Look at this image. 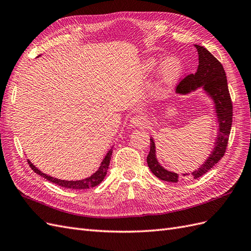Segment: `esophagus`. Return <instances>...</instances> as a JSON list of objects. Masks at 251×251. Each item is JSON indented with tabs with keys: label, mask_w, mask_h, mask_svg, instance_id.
<instances>
[{
	"label": "esophagus",
	"mask_w": 251,
	"mask_h": 251,
	"mask_svg": "<svg viewBox=\"0 0 251 251\" xmlns=\"http://www.w3.org/2000/svg\"><path fill=\"white\" fill-rule=\"evenodd\" d=\"M130 126L132 127H143L147 126V119L141 115H136L130 120Z\"/></svg>",
	"instance_id": "34e87169"
}]
</instances>
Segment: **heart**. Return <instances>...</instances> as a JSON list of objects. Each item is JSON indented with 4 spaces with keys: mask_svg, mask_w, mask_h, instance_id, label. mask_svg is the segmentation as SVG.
Instances as JSON below:
<instances>
[{
    "mask_svg": "<svg viewBox=\"0 0 251 251\" xmlns=\"http://www.w3.org/2000/svg\"><path fill=\"white\" fill-rule=\"evenodd\" d=\"M160 65V59L150 58L144 60L141 69L144 73H153ZM183 72V64L177 56L166 57L160 68L161 82L165 86H172L176 82Z\"/></svg>",
    "mask_w": 251,
    "mask_h": 251,
    "instance_id": "1",
    "label": "heart"
}]
</instances>
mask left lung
I'll return each instance as SVG.
<instances>
[{"label": "left lung", "mask_w": 251, "mask_h": 251, "mask_svg": "<svg viewBox=\"0 0 251 251\" xmlns=\"http://www.w3.org/2000/svg\"><path fill=\"white\" fill-rule=\"evenodd\" d=\"M195 47L199 55L198 69L195 74L187 75L184 79L179 82L176 93L186 95L202 88L204 93L210 98L212 103H214L215 115L219 125L217 132L218 135L214 142V149L210 151L206 160L194 172L181 173V175L164 169L159 163L156 156V144L154 138L151 137V150L147 158L148 165L151 172L157 178L168 182H178L181 176H191L192 178L197 179L206 174L224 156L230 134L232 123V103L224 68L206 48L199 46V45H195Z\"/></svg>", "instance_id": "obj_1"}]
</instances>
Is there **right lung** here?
Returning a JSON list of instances; mask_svg holds the SVG:
<instances>
[{
	"instance_id": "obj_1",
	"label": "right lung",
	"mask_w": 251,
	"mask_h": 251,
	"mask_svg": "<svg viewBox=\"0 0 251 251\" xmlns=\"http://www.w3.org/2000/svg\"><path fill=\"white\" fill-rule=\"evenodd\" d=\"M113 153V148L110 149V151H108L107 155L104 156V158L102 159V161L100 163V166L98 168V170L93 174L91 175L90 177L81 179V180H62V179H57V178H53L51 176H48L47 174H44L43 172H41L39 169H36V166L33 165V163L30 162L28 160V164L30 165V168L32 169V171L34 173H36L40 176L44 177L45 179H47L48 181L52 182V183H55L62 187H66V188H71V189H87V188H91L94 187L98 184L101 183V181L104 179L105 175H107L109 165H110V160H111V156Z\"/></svg>"
}]
</instances>
